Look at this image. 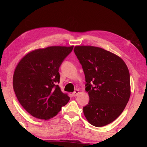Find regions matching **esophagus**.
I'll return each mask as SVG.
<instances>
[{
  "instance_id": "obj_1",
  "label": "esophagus",
  "mask_w": 147,
  "mask_h": 147,
  "mask_svg": "<svg viewBox=\"0 0 147 147\" xmlns=\"http://www.w3.org/2000/svg\"><path fill=\"white\" fill-rule=\"evenodd\" d=\"M79 90H75V91H74L73 93V96H76L78 95L79 94Z\"/></svg>"
}]
</instances>
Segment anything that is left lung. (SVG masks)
I'll list each match as a JSON object with an SVG mask.
<instances>
[{
    "instance_id": "obj_1",
    "label": "left lung",
    "mask_w": 147,
    "mask_h": 147,
    "mask_svg": "<svg viewBox=\"0 0 147 147\" xmlns=\"http://www.w3.org/2000/svg\"><path fill=\"white\" fill-rule=\"evenodd\" d=\"M85 76V90L90 100L83 113L92 125L111 123L125 109L131 95L129 72L118 55L97 47L74 49Z\"/></svg>"
}]
</instances>
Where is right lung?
Listing matches in <instances>:
<instances>
[{
	"label": "right lung",
	"instance_id": "1",
	"mask_svg": "<svg viewBox=\"0 0 147 147\" xmlns=\"http://www.w3.org/2000/svg\"><path fill=\"white\" fill-rule=\"evenodd\" d=\"M73 46H51L34 50L19 62L13 75V88L20 104L32 116L48 120L55 116L69 96L57 85L59 68Z\"/></svg>",
	"mask_w": 147,
	"mask_h": 147
}]
</instances>
